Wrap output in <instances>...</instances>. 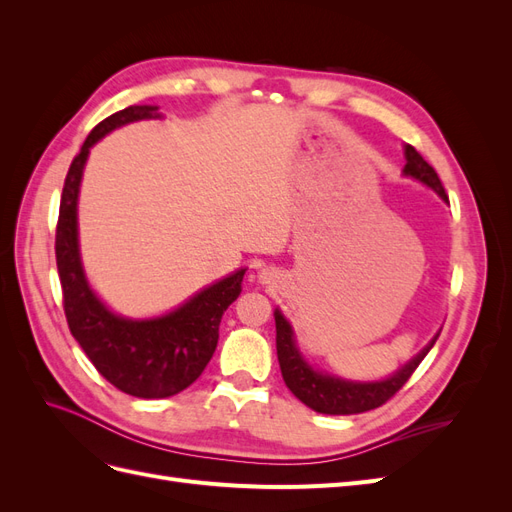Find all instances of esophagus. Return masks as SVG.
I'll use <instances>...</instances> for the list:
<instances>
[{"mask_svg": "<svg viewBox=\"0 0 512 512\" xmlns=\"http://www.w3.org/2000/svg\"><path fill=\"white\" fill-rule=\"evenodd\" d=\"M273 277H275V273H273V269H271V267H265V269H260V271H258V280H260L262 284H269V282H273Z\"/></svg>", "mask_w": 512, "mask_h": 512, "instance_id": "1", "label": "esophagus"}]
</instances>
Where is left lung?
Here are the masks:
<instances>
[{"mask_svg":"<svg viewBox=\"0 0 512 512\" xmlns=\"http://www.w3.org/2000/svg\"><path fill=\"white\" fill-rule=\"evenodd\" d=\"M404 153H406L404 175L425 183L427 188H431L448 203L442 181L436 170H433V166H429L423 160L421 153H418L412 145H406ZM273 316H275V333H277L275 335L277 361H280L282 378L294 397L301 399L307 408H312L320 414H361L367 410L380 408L408 382V378L414 374V369L421 365V361L433 348V344H436V339L440 335V333L433 335L431 342L404 367L397 369L393 376L376 380V382H354V380L322 374V371L309 365L297 346V339H294L290 322L284 318L280 309H275Z\"/></svg>","mask_w":512,"mask_h":512,"instance_id":"1","label":"left lung"}]
</instances>
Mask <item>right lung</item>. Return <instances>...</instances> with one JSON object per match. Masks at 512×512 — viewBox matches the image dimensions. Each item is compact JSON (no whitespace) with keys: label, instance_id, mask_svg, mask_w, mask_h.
I'll list each match as a JSON object with an SVG mask.
<instances>
[{"label":"right lung","instance_id":"1","mask_svg":"<svg viewBox=\"0 0 512 512\" xmlns=\"http://www.w3.org/2000/svg\"><path fill=\"white\" fill-rule=\"evenodd\" d=\"M156 117H162L158 106H128L89 132L66 175L55 235L57 271L70 333L108 382L141 399L177 395L203 374L218 346L222 316L241 294L245 275V269L230 273L224 280L196 292L173 312L145 320L111 312L91 290L81 262L76 218L89 149L126 123Z\"/></svg>","mask_w":512,"mask_h":512}]
</instances>
